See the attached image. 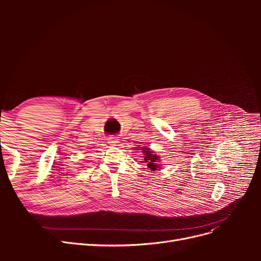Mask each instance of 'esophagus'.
<instances>
[{
	"label": "esophagus",
	"instance_id": "obj_1",
	"mask_svg": "<svg viewBox=\"0 0 261 261\" xmlns=\"http://www.w3.org/2000/svg\"><path fill=\"white\" fill-rule=\"evenodd\" d=\"M108 143H109L110 145H117L118 143H120V141L117 140V138H116V137H110Z\"/></svg>",
	"mask_w": 261,
	"mask_h": 261
}]
</instances>
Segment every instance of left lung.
I'll return each instance as SVG.
<instances>
[{
    "instance_id": "obj_1",
    "label": "left lung",
    "mask_w": 261,
    "mask_h": 261,
    "mask_svg": "<svg viewBox=\"0 0 261 261\" xmlns=\"http://www.w3.org/2000/svg\"><path fill=\"white\" fill-rule=\"evenodd\" d=\"M138 150H141V153L144 154V160H145V163H147V167L151 170V171H155V170H159V164H158V162L160 161V156L156 155L152 150H150L149 148L147 147H141V149H138Z\"/></svg>"
}]
</instances>
